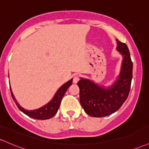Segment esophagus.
Segmentation results:
<instances>
[{"label": "esophagus", "instance_id": "obj_1", "mask_svg": "<svg viewBox=\"0 0 149 149\" xmlns=\"http://www.w3.org/2000/svg\"><path fill=\"white\" fill-rule=\"evenodd\" d=\"M79 80H80V76H78V74H76L73 76V83H77Z\"/></svg>", "mask_w": 149, "mask_h": 149}]
</instances>
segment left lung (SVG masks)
<instances>
[{
  "instance_id": "1",
  "label": "left lung",
  "mask_w": 149,
  "mask_h": 149,
  "mask_svg": "<svg viewBox=\"0 0 149 149\" xmlns=\"http://www.w3.org/2000/svg\"><path fill=\"white\" fill-rule=\"evenodd\" d=\"M117 50L123 56L118 79L110 88L104 89L89 80L81 78L78 82L80 102L88 115L102 117L114 113L127 99L132 79L133 63L127 45L117 40Z\"/></svg>"
}]
</instances>
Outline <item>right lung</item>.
Returning <instances> with one entry per match:
<instances>
[{"instance_id": "add662e5", "label": "right lung", "mask_w": 149, "mask_h": 149, "mask_svg": "<svg viewBox=\"0 0 149 149\" xmlns=\"http://www.w3.org/2000/svg\"><path fill=\"white\" fill-rule=\"evenodd\" d=\"M72 84V79L70 80L69 81L63 84L59 89L57 91V92L55 94L54 98L49 102L48 104H47L46 105L43 106L41 108H39L37 109H35V110H26L22 107H21L19 106V104L17 103V100L15 98L13 92L11 91L10 89V93L11 95H12L13 99L15 102L16 105L17 106V107L19 109V110L22 111L23 113L27 114L29 117H32V118L35 119V120H48V119L52 118L53 117L55 114H56L57 111H58V108H59L60 104H61V100L63 98V95L66 93L67 89L70 87V86Z\"/></svg>"}]
</instances>
